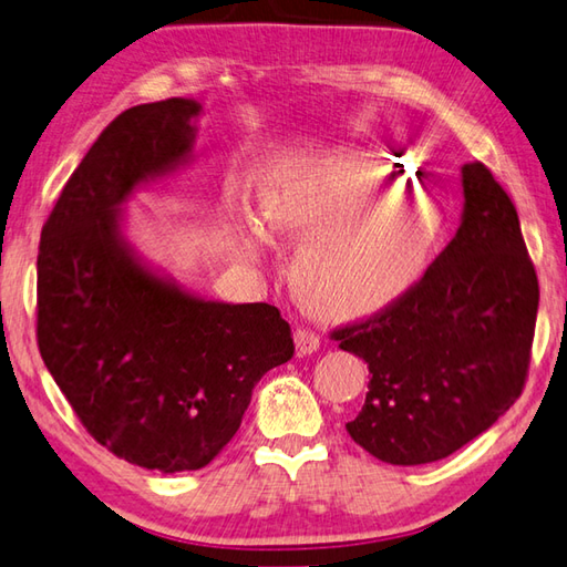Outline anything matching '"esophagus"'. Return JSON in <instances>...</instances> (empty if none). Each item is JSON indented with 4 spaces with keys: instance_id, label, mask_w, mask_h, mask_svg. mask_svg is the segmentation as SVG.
Listing matches in <instances>:
<instances>
[{
    "instance_id": "1",
    "label": "esophagus",
    "mask_w": 567,
    "mask_h": 567,
    "mask_svg": "<svg viewBox=\"0 0 567 567\" xmlns=\"http://www.w3.org/2000/svg\"><path fill=\"white\" fill-rule=\"evenodd\" d=\"M293 343H296L298 355H311V352L320 348V336L308 328H298L293 333Z\"/></svg>"
}]
</instances>
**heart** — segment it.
Listing matches in <instances>:
<instances>
[{
    "label": "heart",
    "instance_id": "obj_1",
    "mask_svg": "<svg viewBox=\"0 0 567 567\" xmlns=\"http://www.w3.org/2000/svg\"><path fill=\"white\" fill-rule=\"evenodd\" d=\"M398 179L380 155H358L340 175L320 177L301 199L279 177L261 179L256 205L266 237H303L293 251L291 284L308 308L338 318L372 313L420 279L440 239V209L416 195L358 202ZM234 217L239 254L254 259L256 241L244 231V212Z\"/></svg>",
    "mask_w": 567,
    "mask_h": 567
}]
</instances>
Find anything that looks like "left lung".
Instances as JSON below:
<instances>
[{"mask_svg":"<svg viewBox=\"0 0 567 567\" xmlns=\"http://www.w3.org/2000/svg\"><path fill=\"white\" fill-rule=\"evenodd\" d=\"M462 219L422 281L333 333L368 362L348 434L380 462L430 464L486 432L526 382L538 279L514 202L488 167H462Z\"/></svg>","mask_w":567,"mask_h":567,"instance_id":"8db88e82","label":"left lung"}]
</instances>
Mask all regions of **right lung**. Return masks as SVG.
<instances>
[{
	"instance_id": "add662e5",
	"label": "right lung",
	"mask_w": 567,
	"mask_h": 567,
	"mask_svg": "<svg viewBox=\"0 0 567 567\" xmlns=\"http://www.w3.org/2000/svg\"><path fill=\"white\" fill-rule=\"evenodd\" d=\"M202 105L127 109L63 187L39 244L44 365L95 442L153 472L207 466L237 434L254 384L293 355L269 303L189 291L135 249L125 205L192 165Z\"/></svg>"
}]
</instances>
